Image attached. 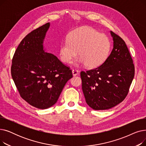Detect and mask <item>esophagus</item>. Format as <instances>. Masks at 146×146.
Listing matches in <instances>:
<instances>
[{"instance_id":"obj_1","label":"esophagus","mask_w":146,"mask_h":146,"mask_svg":"<svg viewBox=\"0 0 146 146\" xmlns=\"http://www.w3.org/2000/svg\"><path fill=\"white\" fill-rule=\"evenodd\" d=\"M72 74L74 76L78 75L79 74V71L78 70H76V69H73L72 70Z\"/></svg>"}]
</instances>
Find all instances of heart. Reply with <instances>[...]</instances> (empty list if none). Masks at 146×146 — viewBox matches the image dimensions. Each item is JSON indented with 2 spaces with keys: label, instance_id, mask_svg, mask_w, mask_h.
I'll use <instances>...</instances> for the list:
<instances>
[{
  "label": "heart",
  "instance_id": "1",
  "mask_svg": "<svg viewBox=\"0 0 146 146\" xmlns=\"http://www.w3.org/2000/svg\"><path fill=\"white\" fill-rule=\"evenodd\" d=\"M110 45L106 35L91 27H84L73 31L68 40L61 44L59 56L63 63H70L79 51V63L90 68L96 67L108 56Z\"/></svg>",
  "mask_w": 146,
  "mask_h": 146
}]
</instances>
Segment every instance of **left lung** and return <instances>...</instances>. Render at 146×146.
I'll use <instances>...</instances> for the list:
<instances>
[{"instance_id": "left-lung-1", "label": "left lung", "mask_w": 146, "mask_h": 146, "mask_svg": "<svg viewBox=\"0 0 146 146\" xmlns=\"http://www.w3.org/2000/svg\"><path fill=\"white\" fill-rule=\"evenodd\" d=\"M113 49L100 66L81 72L82 90L87 104L95 110H105L127 96L134 77V65L125 41L112 31Z\"/></svg>"}]
</instances>
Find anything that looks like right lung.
<instances>
[{
  "mask_svg": "<svg viewBox=\"0 0 146 146\" xmlns=\"http://www.w3.org/2000/svg\"><path fill=\"white\" fill-rule=\"evenodd\" d=\"M49 22L28 34L15 52L11 75L21 96L38 109L54 105L72 70L51 53L45 52L44 41Z\"/></svg>",
  "mask_w": 146,
  "mask_h": 146,
  "instance_id": "1",
  "label": "right lung"
}]
</instances>
